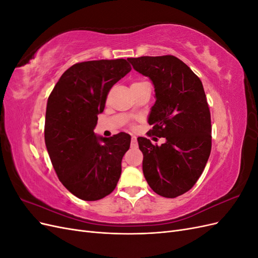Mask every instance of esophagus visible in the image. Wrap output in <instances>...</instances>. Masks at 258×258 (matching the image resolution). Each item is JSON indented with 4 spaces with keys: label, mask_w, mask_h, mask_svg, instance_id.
<instances>
[{
    "label": "esophagus",
    "mask_w": 258,
    "mask_h": 258,
    "mask_svg": "<svg viewBox=\"0 0 258 258\" xmlns=\"http://www.w3.org/2000/svg\"><path fill=\"white\" fill-rule=\"evenodd\" d=\"M138 146V142H137V137L132 136L131 137V147H137Z\"/></svg>",
    "instance_id": "esophagus-1"
}]
</instances>
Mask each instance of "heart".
Here are the masks:
<instances>
[{
  "label": "heart",
  "mask_w": 258,
  "mask_h": 258,
  "mask_svg": "<svg viewBox=\"0 0 258 258\" xmlns=\"http://www.w3.org/2000/svg\"><path fill=\"white\" fill-rule=\"evenodd\" d=\"M143 83H145V82H134V83H132V85H131V86H138V85H140V84H143Z\"/></svg>",
  "instance_id": "obj_1"
}]
</instances>
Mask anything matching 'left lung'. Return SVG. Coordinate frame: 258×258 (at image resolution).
Here are the masks:
<instances>
[{
	"mask_svg": "<svg viewBox=\"0 0 258 258\" xmlns=\"http://www.w3.org/2000/svg\"><path fill=\"white\" fill-rule=\"evenodd\" d=\"M128 60L155 86L157 100L148 119L153 124L148 137L166 139L159 146L138 138L144 176L159 196L178 197L197 183L212 147L211 113L204 86L188 66L171 54Z\"/></svg>",
	"mask_w": 258,
	"mask_h": 258,
	"instance_id": "1",
	"label": "left lung"
}]
</instances>
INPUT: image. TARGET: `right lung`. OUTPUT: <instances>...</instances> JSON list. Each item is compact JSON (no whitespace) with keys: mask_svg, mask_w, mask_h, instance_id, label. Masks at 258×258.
<instances>
[{"mask_svg":"<svg viewBox=\"0 0 258 258\" xmlns=\"http://www.w3.org/2000/svg\"><path fill=\"white\" fill-rule=\"evenodd\" d=\"M130 71L126 59L77 62L62 74L48 97L46 147L60 182L82 200L104 198L120 177L130 136L120 132L97 138L93 129L111 88Z\"/></svg>","mask_w":258,"mask_h":258,"instance_id":"1","label":"right lung"}]
</instances>
